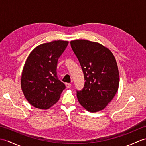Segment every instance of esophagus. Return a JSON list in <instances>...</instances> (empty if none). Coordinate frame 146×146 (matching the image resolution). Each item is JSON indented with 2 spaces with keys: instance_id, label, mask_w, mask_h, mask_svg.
<instances>
[{
  "instance_id": "esophagus-1",
  "label": "esophagus",
  "mask_w": 146,
  "mask_h": 146,
  "mask_svg": "<svg viewBox=\"0 0 146 146\" xmlns=\"http://www.w3.org/2000/svg\"><path fill=\"white\" fill-rule=\"evenodd\" d=\"M71 85L70 84V83H66V88H70V87H71Z\"/></svg>"
}]
</instances>
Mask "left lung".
I'll list each match as a JSON object with an SVG mask.
<instances>
[{"label": "left lung", "instance_id": "8db88e82", "mask_svg": "<svg viewBox=\"0 0 146 146\" xmlns=\"http://www.w3.org/2000/svg\"><path fill=\"white\" fill-rule=\"evenodd\" d=\"M71 47L81 65L85 85L76 90L79 103L90 112L103 110L118 91L119 73L113 54L98 42L78 39Z\"/></svg>", "mask_w": 146, "mask_h": 146}]
</instances>
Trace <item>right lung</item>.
<instances>
[{
	"label": "right lung",
	"mask_w": 146,
	"mask_h": 146,
	"mask_svg": "<svg viewBox=\"0 0 146 146\" xmlns=\"http://www.w3.org/2000/svg\"><path fill=\"white\" fill-rule=\"evenodd\" d=\"M68 41H54L37 46L24 64L21 76V88L26 100L33 107L48 109L56 103L65 85L58 79V59Z\"/></svg>",
	"instance_id": "1"
}]
</instances>
